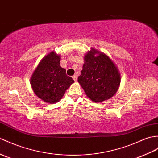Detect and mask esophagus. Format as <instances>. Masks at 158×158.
I'll return each instance as SVG.
<instances>
[{"label":"esophagus","mask_w":158,"mask_h":158,"mask_svg":"<svg viewBox=\"0 0 158 158\" xmlns=\"http://www.w3.org/2000/svg\"><path fill=\"white\" fill-rule=\"evenodd\" d=\"M73 79H74L75 81H77V75H73Z\"/></svg>","instance_id":"34e87169"}]
</instances>
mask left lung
<instances>
[{"instance_id":"left-lung-1","label":"left lung","mask_w":158,"mask_h":158,"mask_svg":"<svg viewBox=\"0 0 158 158\" xmlns=\"http://www.w3.org/2000/svg\"><path fill=\"white\" fill-rule=\"evenodd\" d=\"M84 59L78 82L87 96L95 102L112 98L120 82V73L114 63L107 55L94 48L86 54Z\"/></svg>"}]
</instances>
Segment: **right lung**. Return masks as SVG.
<instances>
[{
	"label": "right lung",
	"mask_w": 158,
	"mask_h": 158,
	"mask_svg": "<svg viewBox=\"0 0 158 158\" xmlns=\"http://www.w3.org/2000/svg\"><path fill=\"white\" fill-rule=\"evenodd\" d=\"M60 57L54 52L44 57L33 73L31 85L36 96L47 103H56L74 80L60 65Z\"/></svg>",
	"instance_id": "obj_1"
}]
</instances>
